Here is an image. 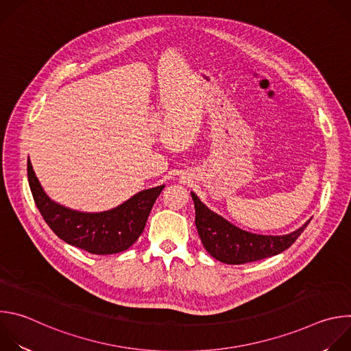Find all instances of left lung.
<instances>
[{
    "mask_svg": "<svg viewBox=\"0 0 351 351\" xmlns=\"http://www.w3.org/2000/svg\"><path fill=\"white\" fill-rule=\"evenodd\" d=\"M191 198L195 208V228L203 245L215 260L232 265L254 263L285 252L311 221L285 236L254 234L239 229L213 213L194 193H191Z\"/></svg>",
    "mask_w": 351,
    "mask_h": 351,
    "instance_id": "left-lung-1",
    "label": "left lung"
}]
</instances>
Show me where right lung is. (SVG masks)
<instances>
[{
	"mask_svg": "<svg viewBox=\"0 0 351 351\" xmlns=\"http://www.w3.org/2000/svg\"><path fill=\"white\" fill-rule=\"evenodd\" d=\"M27 178L34 203L51 230L68 244L101 256L125 252L140 237L149 211L164 189L158 186L143 190L114 210L86 214L51 202L43 191L30 161Z\"/></svg>",
	"mask_w": 351,
	"mask_h": 351,
	"instance_id": "add662e5",
	"label": "right lung"
}]
</instances>
